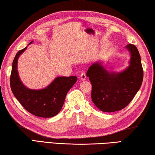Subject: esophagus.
Here are the masks:
<instances>
[{
    "mask_svg": "<svg viewBox=\"0 0 155 155\" xmlns=\"http://www.w3.org/2000/svg\"><path fill=\"white\" fill-rule=\"evenodd\" d=\"M86 78H87V75H86L84 72H82L80 75V79L82 80H85Z\"/></svg>",
    "mask_w": 155,
    "mask_h": 155,
    "instance_id": "obj_1",
    "label": "esophagus"
}]
</instances>
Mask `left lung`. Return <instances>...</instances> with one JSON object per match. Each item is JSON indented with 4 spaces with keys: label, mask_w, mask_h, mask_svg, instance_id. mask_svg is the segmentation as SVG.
Masks as SVG:
<instances>
[{
    "label": "left lung",
    "mask_w": 155,
    "mask_h": 155,
    "mask_svg": "<svg viewBox=\"0 0 155 155\" xmlns=\"http://www.w3.org/2000/svg\"><path fill=\"white\" fill-rule=\"evenodd\" d=\"M126 48L130 52L131 59L130 66L124 71L110 73L101 63L96 62L92 64L87 72L92 85V101L104 112H114L124 109L141 86L143 70L139 51L134 44H128Z\"/></svg>",
    "instance_id": "1"
}]
</instances>
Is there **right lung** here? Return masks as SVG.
<instances>
[{"mask_svg":"<svg viewBox=\"0 0 155 155\" xmlns=\"http://www.w3.org/2000/svg\"><path fill=\"white\" fill-rule=\"evenodd\" d=\"M31 43L32 41L29 44ZM26 48L18 51L13 60L10 75L12 91L28 112L38 117H53L62 108L66 94L74 85L78 78L75 76L58 77L44 89H28L21 82L16 69L18 57L25 51Z\"/></svg>","mask_w":155,"mask_h":155,"instance_id":"add662e5","label":"right lung"}]
</instances>
